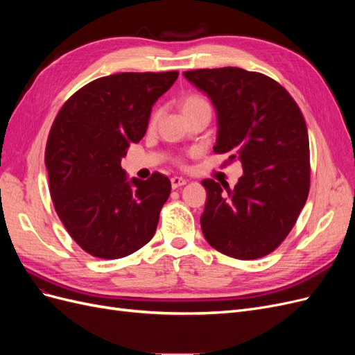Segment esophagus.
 <instances>
[{
  "label": "esophagus",
  "instance_id": "34e87169",
  "mask_svg": "<svg viewBox=\"0 0 355 355\" xmlns=\"http://www.w3.org/2000/svg\"><path fill=\"white\" fill-rule=\"evenodd\" d=\"M170 180H171V188H173V189L180 188V187H184V185L187 184V179H184V178H179V176L171 178Z\"/></svg>",
  "mask_w": 355,
  "mask_h": 355
}]
</instances>
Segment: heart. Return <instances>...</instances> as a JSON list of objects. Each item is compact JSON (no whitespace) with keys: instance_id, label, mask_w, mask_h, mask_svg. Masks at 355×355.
I'll list each match as a JSON object with an SVG mask.
<instances>
[{"instance_id":"obj_1","label":"heart","mask_w":355,"mask_h":355,"mask_svg":"<svg viewBox=\"0 0 355 355\" xmlns=\"http://www.w3.org/2000/svg\"><path fill=\"white\" fill-rule=\"evenodd\" d=\"M179 105H180V110H182V112L185 114V112H189V111H192V110L198 108V106L209 105V103L206 102V99H202L201 96L194 94V93H189V94L184 96V98L180 99ZM158 116H159V112H158V111L153 112L151 118H149V125H151V127H153V125H155V124H157V121H158Z\"/></svg>"}]
</instances>
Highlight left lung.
Segmentation results:
<instances>
[{
  "instance_id": "8db88e82",
  "label": "left lung",
  "mask_w": 355,
  "mask_h": 355,
  "mask_svg": "<svg viewBox=\"0 0 355 355\" xmlns=\"http://www.w3.org/2000/svg\"><path fill=\"white\" fill-rule=\"evenodd\" d=\"M185 78L207 93L218 114L213 151L240 159L234 189L213 179L201 184L207 201L204 239L235 259L274 252L295 227L309 192V141L297 103L275 80L241 68L196 69Z\"/></svg>"
}]
</instances>
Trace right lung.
Here are the masks:
<instances>
[{
	"label": "right lung",
	"instance_id": "obj_1",
	"mask_svg": "<svg viewBox=\"0 0 355 355\" xmlns=\"http://www.w3.org/2000/svg\"><path fill=\"white\" fill-rule=\"evenodd\" d=\"M179 72H121L85 84L63 103L46 146L50 196L84 252L120 259L154 237L170 196L167 176L127 179L130 144L145 136L153 105Z\"/></svg>",
	"mask_w": 355,
	"mask_h": 355
}]
</instances>
